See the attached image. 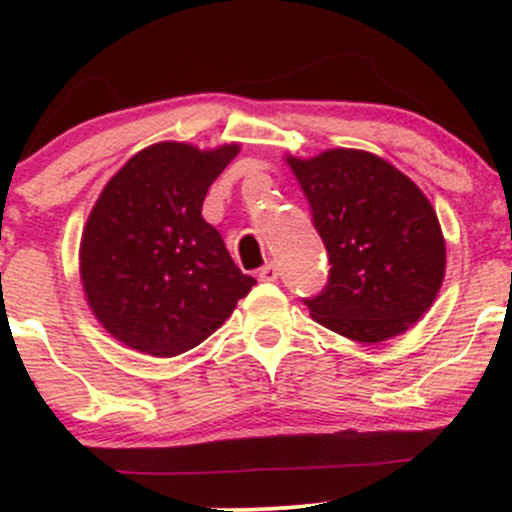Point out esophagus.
<instances>
[{
    "mask_svg": "<svg viewBox=\"0 0 512 512\" xmlns=\"http://www.w3.org/2000/svg\"><path fill=\"white\" fill-rule=\"evenodd\" d=\"M260 279L262 281H276L279 279V269H276V264H264V267L260 269Z\"/></svg>",
    "mask_w": 512,
    "mask_h": 512,
    "instance_id": "obj_1",
    "label": "esophagus"
}]
</instances>
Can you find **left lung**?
Returning a JSON list of instances; mask_svg holds the SVG:
<instances>
[{
	"label": "left lung",
	"mask_w": 512,
	"mask_h": 512,
	"mask_svg": "<svg viewBox=\"0 0 512 512\" xmlns=\"http://www.w3.org/2000/svg\"><path fill=\"white\" fill-rule=\"evenodd\" d=\"M289 166L330 257L317 296L303 298L327 330L375 344L409 330L436 301L445 243L424 192L383 158L332 149Z\"/></svg>",
	"instance_id": "8db88e82"
}]
</instances>
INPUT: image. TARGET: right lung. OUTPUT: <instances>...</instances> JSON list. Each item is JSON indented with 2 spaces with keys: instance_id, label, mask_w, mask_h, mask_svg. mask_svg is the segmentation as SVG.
Wrapping results in <instances>:
<instances>
[{
  "instance_id": "right-lung-1",
  "label": "right lung",
  "mask_w": 512,
  "mask_h": 512,
  "mask_svg": "<svg viewBox=\"0 0 512 512\" xmlns=\"http://www.w3.org/2000/svg\"><path fill=\"white\" fill-rule=\"evenodd\" d=\"M236 154L238 144H154L105 185L81 238V281L122 344L151 356L195 349L257 284L202 216L209 185Z\"/></svg>"
}]
</instances>
